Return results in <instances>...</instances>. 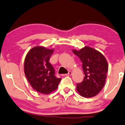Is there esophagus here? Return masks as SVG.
I'll return each instance as SVG.
<instances>
[{
  "mask_svg": "<svg viewBox=\"0 0 125 125\" xmlns=\"http://www.w3.org/2000/svg\"><path fill=\"white\" fill-rule=\"evenodd\" d=\"M72 75V72L71 71H69L68 72V73H66L65 75H66V76H70V75Z\"/></svg>",
  "mask_w": 125,
  "mask_h": 125,
  "instance_id": "esophagus-1",
  "label": "esophagus"
}]
</instances>
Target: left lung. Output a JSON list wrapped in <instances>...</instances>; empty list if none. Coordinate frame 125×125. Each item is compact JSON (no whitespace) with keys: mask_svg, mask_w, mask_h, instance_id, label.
<instances>
[{"mask_svg":"<svg viewBox=\"0 0 125 125\" xmlns=\"http://www.w3.org/2000/svg\"><path fill=\"white\" fill-rule=\"evenodd\" d=\"M73 52L81 60L85 75L82 82L77 84V92L85 98L94 97L105 85L108 68L107 60L100 52L91 47Z\"/></svg>","mask_w":125,"mask_h":125,"instance_id":"8db88e82","label":"left lung"}]
</instances>
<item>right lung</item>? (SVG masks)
<instances>
[{"label": "right lung", "mask_w": 125, "mask_h": 125, "mask_svg": "<svg viewBox=\"0 0 125 125\" xmlns=\"http://www.w3.org/2000/svg\"><path fill=\"white\" fill-rule=\"evenodd\" d=\"M53 50L35 47L30 50L24 60V73L33 89L43 94L56 90L61 81L55 76L53 67L49 62Z\"/></svg>", "instance_id": "add662e5"}]
</instances>
